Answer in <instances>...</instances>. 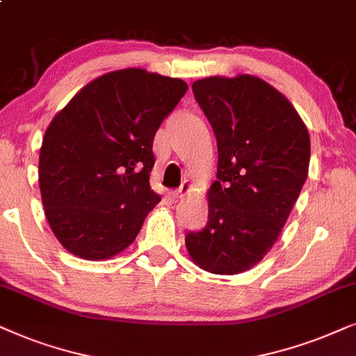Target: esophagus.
Returning <instances> with one entry per match:
<instances>
[{
	"label": "esophagus",
	"mask_w": 356,
	"mask_h": 356,
	"mask_svg": "<svg viewBox=\"0 0 356 356\" xmlns=\"http://www.w3.org/2000/svg\"><path fill=\"white\" fill-rule=\"evenodd\" d=\"M192 191V184H191V181H184L182 182V186L179 187V191H175L172 195L175 197V198H182L184 195H187L188 192Z\"/></svg>",
	"instance_id": "34e87169"
}]
</instances>
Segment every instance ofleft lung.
<instances>
[{
	"mask_svg": "<svg viewBox=\"0 0 356 356\" xmlns=\"http://www.w3.org/2000/svg\"><path fill=\"white\" fill-rule=\"evenodd\" d=\"M218 143L205 229L186 236L192 262L216 275L252 268L277 243L307 177V127L286 96L252 74L192 84Z\"/></svg>",
	"mask_w": 356,
	"mask_h": 356,
	"instance_id": "obj_1",
	"label": "left lung"
}]
</instances>
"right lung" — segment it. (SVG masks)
Listing matches in <instances>:
<instances>
[{
  "label": "right lung",
  "mask_w": 356,
  "mask_h": 356,
  "mask_svg": "<svg viewBox=\"0 0 356 356\" xmlns=\"http://www.w3.org/2000/svg\"><path fill=\"white\" fill-rule=\"evenodd\" d=\"M187 83L125 68L79 89L47 127L39 156L51 233L76 257L107 260L138 236L161 202L149 187L153 140Z\"/></svg>",
  "instance_id": "add662e5"
}]
</instances>
